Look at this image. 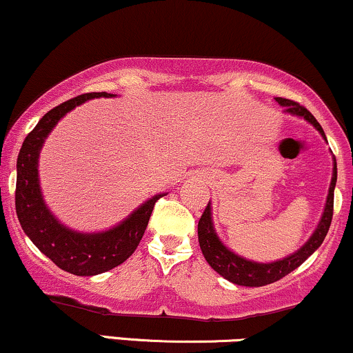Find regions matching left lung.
<instances>
[{
    "instance_id": "obj_1",
    "label": "left lung",
    "mask_w": 353,
    "mask_h": 353,
    "mask_svg": "<svg viewBox=\"0 0 353 353\" xmlns=\"http://www.w3.org/2000/svg\"><path fill=\"white\" fill-rule=\"evenodd\" d=\"M275 101H277L281 106L285 108V112H290V114L294 116H301L305 121H309L320 134H322L323 139H325V132H323L322 125H320L317 123V119L310 114V111H307L305 108L301 106L299 103H295L292 99L275 98ZM335 182H337V163H335V157H334V174H332L329 196H327L325 209H323L322 219H320L315 232L312 234V237L297 250V252L290 254L289 257H283L282 261L269 262V264L247 261V259L234 254L232 250H229L228 247L222 244V241L217 237L216 230H214L212 212H210V202H209L208 208H205V210L202 212V216L199 219V225H197L199 245H201L202 254H204L205 261L209 262V265L212 267L219 275L228 279L229 282L237 283V285L262 287V285H267V283L281 281L282 277H285L287 274H290L292 270L297 269L299 265L303 264V262H305L307 259H309L310 255L319 249L320 244L323 242V239H325L327 232H329V228L332 224V216H334Z\"/></svg>"
}]
</instances>
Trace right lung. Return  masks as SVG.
<instances>
[{"label": "right lung", "mask_w": 353, "mask_h": 353, "mask_svg": "<svg viewBox=\"0 0 353 353\" xmlns=\"http://www.w3.org/2000/svg\"><path fill=\"white\" fill-rule=\"evenodd\" d=\"M108 98V92L76 96L48 111L26 136L16 163V214L28 237L59 269L74 275H98L123 264L139 245L148 228L154 204L164 194H157L139 205L116 228L104 232H76L68 229L50 212L43 201L38 177V159L44 139L63 116L92 98Z\"/></svg>", "instance_id": "1"}]
</instances>
